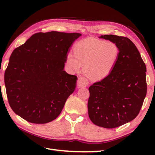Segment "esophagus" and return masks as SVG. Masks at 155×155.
Returning a JSON list of instances; mask_svg holds the SVG:
<instances>
[{"label":"esophagus","instance_id":"1","mask_svg":"<svg viewBox=\"0 0 155 155\" xmlns=\"http://www.w3.org/2000/svg\"><path fill=\"white\" fill-rule=\"evenodd\" d=\"M88 85V82L87 80V79L83 78V77H80L78 78V86L79 87H86Z\"/></svg>","mask_w":155,"mask_h":155}]
</instances>
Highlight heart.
Here are the masks:
<instances>
[{
	"mask_svg": "<svg viewBox=\"0 0 155 155\" xmlns=\"http://www.w3.org/2000/svg\"><path fill=\"white\" fill-rule=\"evenodd\" d=\"M74 54H68L67 65L72 72H83L92 80H101L109 75L118 61L120 49L113 42L87 39L77 43Z\"/></svg>",
	"mask_w": 155,
	"mask_h": 155,
	"instance_id": "obj_1",
	"label": "heart"
}]
</instances>
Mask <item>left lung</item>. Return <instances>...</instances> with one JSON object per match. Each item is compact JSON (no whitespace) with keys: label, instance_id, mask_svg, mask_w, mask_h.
Instances as JSON below:
<instances>
[{"label":"left lung","instance_id":"8db88e82","mask_svg":"<svg viewBox=\"0 0 155 155\" xmlns=\"http://www.w3.org/2000/svg\"><path fill=\"white\" fill-rule=\"evenodd\" d=\"M100 38L116 43L120 55L111 72L88 88V116L94 124L112 129L138 115L147 94L146 67L127 37L104 35Z\"/></svg>","mask_w":155,"mask_h":155}]
</instances>
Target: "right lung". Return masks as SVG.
I'll use <instances>...</instances> for the list:
<instances>
[{
    "label": "right lung",
    "instance_id": "1",
    "mask_svg": "<svg viewBox=\"0 0 155 155\" xmlns=\"http://www.w3.org/2000/svg\"><path fill=\"white\" fill-rule=\"evenodd\" d=\"M81 34L39 32L13 51L4 74L9 104L33 124H46L61 112L77 76L63 70L67 53Z\"/></svg>",
    "mask_w": 155,
    "mask_h": 155
}]
</instances>
